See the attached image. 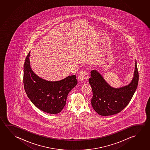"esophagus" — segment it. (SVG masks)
Here are the masks:
<instances>
[{
    "label": "esophagus",
    "instance_id": "esophagus-1",
    "mask_svg": "<svg viewBox=\"0 0 150 150\" xmlns=\"http://www.w3.org/2000/svg\"><path fill=\"white\" fill-rule=\"evenodd\" d=\"M88 74L86 70L81 71L79 73L78 79L80 81H83L88 78Z\"/></svg>",
    "mask_w": 150,
    "mask_h": 150
}]
</instances>
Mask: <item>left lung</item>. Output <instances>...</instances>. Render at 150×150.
<instances>
[{"label": "left lung", "instance_id": "obj_1", "mask_svg": "<svg viewBox=\"0 0 150 150\" xmlns=\"http://www.w3.org/2000/svg\"><path fill=\"white\" fill-rule=\"evenodd\" d=\"M135 64L132 81L128 85L118 88L111 87L96 70L91 71L89 83L93 93L91 103L97 113L103 116L113 115L128 105L138 87L139 73L136 61Z\"/></svg>", "mask_w": 150, "mask_h": 150}]
</instances>
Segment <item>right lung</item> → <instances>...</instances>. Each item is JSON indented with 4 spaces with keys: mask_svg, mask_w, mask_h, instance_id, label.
<instances>
[{
    "mask_svg": "<svg viewBox=\"0 0 150 150\" xmlns=\"http://www.w3.org/2000/svg\"><path fill=\"white\" fill-rule=\"evenodd\" d=\"M30 53L23 67V85L28 98L35 107L50 114L59 113L66 104L68 93L77 84L76 75L67 76L59 81L41 79L30 67Z\"/></svg>",
    "mask_w": 150,
    "mask_h": 150,
    "instance_id": "add662e5",
    "label": "right lung"
}]
</instances>
